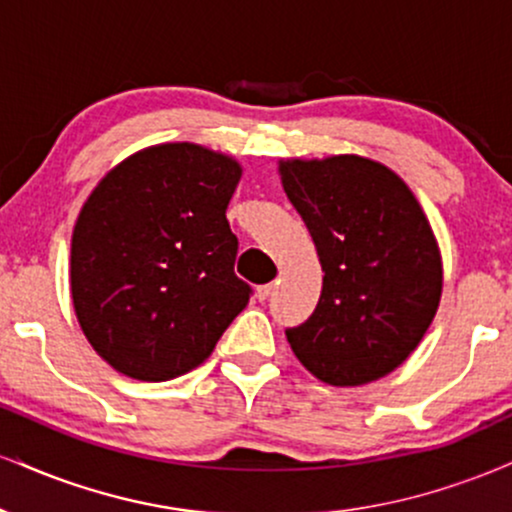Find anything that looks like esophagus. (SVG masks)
I'll use <instances>...</instances> for the list:
<instances>
[{"label": "esophagus", "mask_w": 512, "mask_h": 512, "mask_svg": "<svg viewBox=\"0 0 512 512\" xmlns=\"http://www.w3.org/2000/svg\"><path fill=\"white\" fill-rule=\"evenodd\" d=\"M272 291H274V284H262V286H257V291H255L257 301H267V298L272 296Z\"/></svg>", "instance_id": "esophagus-1"}]
</instances>
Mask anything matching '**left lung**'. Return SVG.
I'll use <instances>...</instances> for the list:
<instances>
[{"label":"left lung","instance_id":"left-lung-1","mask_svg":"<svg viewBox=\"0 0 512 512\" xmlns=\"http://www.w3.org/2000/svg\"><path fill=\"white\" fill-rule=\"evenodd\" d=\"M279 175L325 272L315 313L286 330L291 351L327 385L385 378L424 339L443 293L419 199L395 170L356 154L281 158Z\"/></svg>","mask_w":512,"mask_h":512}]
</instances>
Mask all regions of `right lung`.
<instances>
[{
    "label": "right lung",
    "instance_id": "obj_1",
    "mask_svg": "<svg viewBox=\"0 0 512 512\" xmlns=\"http://www.w3.org/2000/svg\"><path fill=\"white\" fill-rule=\"evenodd\" d=\"M233 156L168 142L117 163L72 233L69 286L81 332L105 363L144 383L204 363L250 301L226 207Z\"/></svg>",
    "mask_w": 512,
    "mask_h": 512
}]
</instances>
